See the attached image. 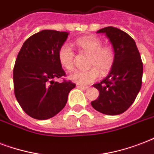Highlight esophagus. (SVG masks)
<instances>
[{"label":"esophagus","mask_w":154,"mask_h":154,"mask_svg":"<svg viewBox=\"0 0 154 154\" xmlns=\"http://www.w3.org/2000/svg\"><path fill=\"white\" fill-rule=\"evenodd\" d=\"M77 88H79V89H82V90H87V89H88V87H84V86L82 85H77Z\"/></svg>","instance_id":"34e87169"}]
</instances>
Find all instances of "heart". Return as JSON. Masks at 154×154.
<instances>
[{
	"instance_id": "heart-1",
	"label": "heart",
	"mask_w": 154,
	"mask_h": 154,
	"mask_svg": "<svg viewBox=\"0 0 154 154\" xmlns=\"http://www.w3.org/2000/svg\"><path fill=\"white\" fill-rule=\"evenodd\" d=\"M75 44L85 53L90 54L88 60L89 70H77L71 72L69 79L79 85H88L94 83L100 77V71L107 73L112 68L115 55L112 49L102 46V42L95 36H86L78 38ZM59 63L64 68L71 71L75 65V54L68 44H63L58 51Z\"/></svg>"
}]
</instances>
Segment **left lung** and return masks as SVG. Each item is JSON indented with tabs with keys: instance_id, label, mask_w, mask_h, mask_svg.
I'll use <instances>...</instances> for the list:
<instances>
[{
	"instance_id": "obj_1",
	"label": "left lung",
	"mask_w": 154,
	"mask_h": 154,
	"mask_svg": "<svg viewBox=\"0 0 154 154\" xmlns=\"http://www.w3.org/2000/svg\"><path fill=\"white\" fill-rule=\"evenodd\" d=\"M112 45L115 60L110 72L94 84L100 92L91 102L96 111L105 115L125 112L135 100L142 83L143 63L135 41L127 33L112 26L99 29Z\"/></svg>"
}]
</instances>
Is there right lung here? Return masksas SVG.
<instances>
[{
	"instance_id": "right-lung-1",
	"label": "right lung",
	"mask_w": 154,
	"mask_h": 154,
	"mask_svg": "<svg viewBox=\"0 0 154 154\" xmlns=\"http://www.w3.org/2000/svg\"><path fill=\"white\" fill-rule=\"evenodd\" d=\"M68 32L44 29L29 37L19 51L14 68V93L25 112L37 120H47L65 107L75 84L54 79L66 75L58 51Z\"/></svg>"
}]
</instances>
